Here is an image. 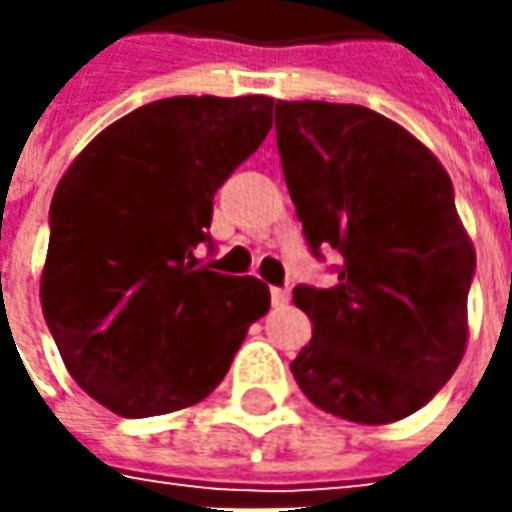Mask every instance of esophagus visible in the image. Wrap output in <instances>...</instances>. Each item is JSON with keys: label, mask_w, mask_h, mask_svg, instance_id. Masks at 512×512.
Returning <instances> with one entry per match:
<instances>
[{"label": "esophagus", "mask_w": 512, "mask_h": 512, "mask_svg": "<svg viewBox=\"0 0 512 512\" xmlns=\"http://www.w3.org/2000/svg\"><path fill=\"white\" fill-rule=\"evenodd\" d=\"M287 299H290V290L287 287H270V302H273V307L287 305Z\"/></svg>", "instance_id": "esophagus-1"}]
</instances>
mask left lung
<instances>
[{"label":"left lung","mask_w":512,"mask_h":512,"mask_svg":"<svg viewBox=\"0 0 512 512\" xmlns=\"http://www.w3.org/2000/svg\"><path fill=\"white\" fill-rule=\"evenodd\" d=\"M276 142L310 253L342 256L330 287H293L313 322L293 379L339 419L399 422L442 390L467 344L476 250L453 182L362 105L276 102Z\"/></svg>","instance_id":"left-lung-1"}]
</instances>
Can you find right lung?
<instances>
[{
    "mask_svg": "<svg viewBox=\"0 0 512 512\" xmlns=\"http://www.w3.org/2000/svg\"><path fill=\"white\" fill-rule=\"evenodd\" d=\"M270 125V96L159 99L102 130L56 187L42 313L70 376L113 413L202 402L267 313V285L199 265L196 247Z\"/></svg>",
    "mask_w": 512,
    "mask_h": 512,
    "instance_id": "right-lung-1",
    "label": "right lung"
}]
</instances>
